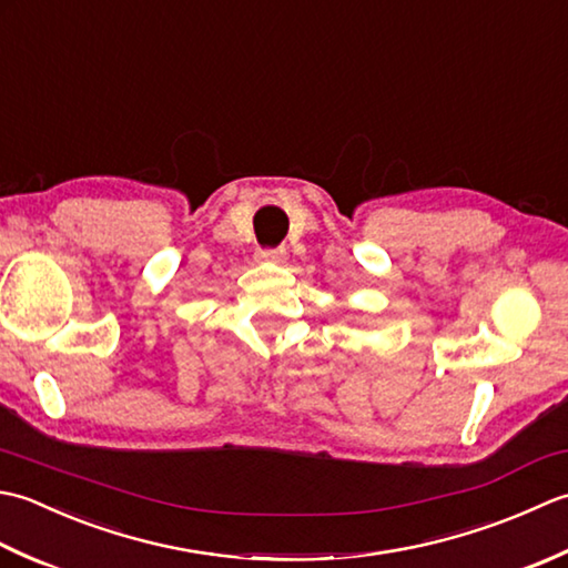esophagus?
<instances>
[{"instance_id":"1","label":"esophagus","mask_w":568,"mask_h":568,"mask_svg":"<svg viewBox=\"0 0 568 568\" xmlns=\"http://www.w3.org/2000/svg\"><path fill=\"white\" fill-rule=\"evenodd\" d=\"M257 257L262 262H284L286 260V250L284 247H264L257 252Z\"/></svg>"}]
</instances>
